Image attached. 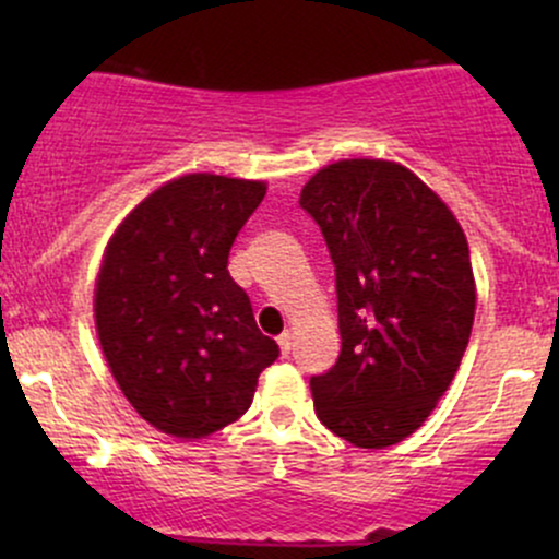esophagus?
Segmentation results:
<instances>
[{
	"label": "esophagus",
	"mask_w": 559,
	"mask_h": 559,
	"mask_svg": "<svg viewBox=\"0 0 559 559\" xmlns=\"http://www.w3.org/2000/svg\"><path fill=\"white\" fill-rule=\"evenodd\" d=\"M278 346H281V352H284V355H288V352H292V346H294V336L288 331H284L278 336Z\"/></svg>",
	"instance_id": "esophagus-1"
}]
</instances>
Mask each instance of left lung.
<instances>
[{"label":"left lung","mask_w":559,"mask_h":559,"mask_svg":"<svg viewBox=\"0 0 559 559\" xmlns=\"http://www.w3.org/2000/svg\"><path fill=\"white\" fill-rule=\"evenodd\" d=\"M336 267L342 352L310 378L320 423L383 449L431 415L457 373L476 316L467 239L415 173L342 159L299 197Z\"/></svg>","instance_id":"1"}]
</instances>
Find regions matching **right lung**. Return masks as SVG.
Wrapping results in <instances>:
<instances>
[{
	"mask_svg": "<svg viewBox=\"0 0 559 559\" xmlns=\"http://www.w3.org/2000/svg\"><path fill=\"white\" fill-rule=\"evenodd\" d=\"M265 183L191 173L120 223L96 278V333L136 413L178 439L241 418L281 349L230 278L228 252Z\"/></svg>",
	"mask_w": 559,
	"mask_h": 559,
	"instance_id": "add662e5",
	"label": "right lung"
}]
</instances>
